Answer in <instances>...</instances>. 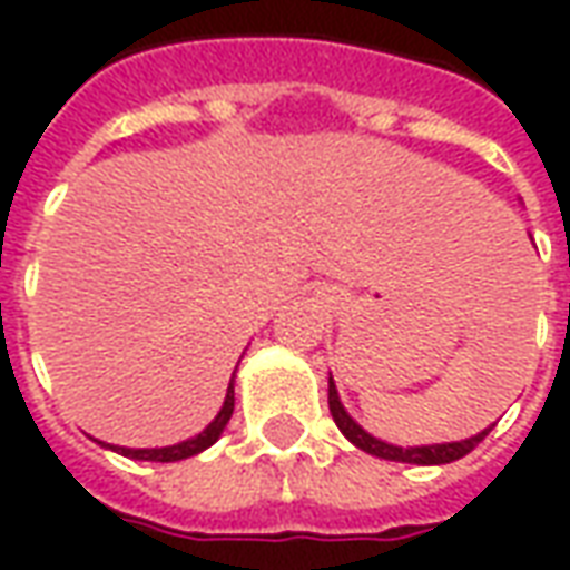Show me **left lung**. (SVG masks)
<instances>
[{
	"instance_id": "1",
	"label": "left lung",
	"mask_w": 570,
	"mask_h": 570,
	"mask_svg": "<svg viewBox=\"0 0 570 570\" xmlns=\"http://www.w3.org/2000/svg\"><path fill=\"white\" fill-rule=\"evenodd\" d=\"M330 412H333V421L338 424V430L345 433L347 440L354 442L357 449H363L366 454H375V458H384V461H403V464H419V466H433V464H452L458 458H464L476 449L479 442L485 440L491 433V428H485L476 436L458 442H433V445H394V442H384L379 436H372L370 430H363L357 421L347 415V409L342 406L338 400V391H335L333 375H330Z\"/></svg>"
}]
</instances>
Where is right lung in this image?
<instances>
[{"label":"right lung","mask_w":570,"mask_h":570,"mask_svg":"<svg viewBox=\"0 0 570 570\" xmlns=\"http://www.w3.org/2000/svg\"><path fill=\"white\" fill-rule=\"evenodd\" d=\"M232 412H235V375H232V382H228L225 403L223 409L216 412V419L200 430V433H195L191 440L176 442V445H164V449H128V445H109V442H100V445H106V449H112V452L118 454H125V458H134V461H161V464H170V461H183V458H191V454H200L204 449H210L213 442L223 436L225 424L232 419Z\"/></svg>","instance_id":"1"}]
</instances>
